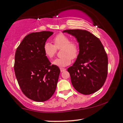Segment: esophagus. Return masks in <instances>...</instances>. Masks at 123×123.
<instances>
[{
  "label": "esophagus",
  "mask_w": 123,
  "mask_h": 123,
  "mask_svg": "<svg viewBox=\"0 0 123 123\" xmlns=\"http://www.w3.org/2000/svg\"><path fill=\"white\" fill-rule=\"evenodd\" d=\"M66 70V68H60V71H61V72H64V71H65Z\"/></svg>",
  "instance_id": "1"
}]
</instances>
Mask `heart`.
I'll return each mask as SVG.
<instances>
[{
  "mask_svg": "<svg viewBox=\"0 0 123 123\" xmlns=\"http://www.w3.org/2000/svg\"><path fill=\"white\" fill-rule=\"evenodd\" d=\"M54 45L46 43L43 45V51L47 58L52 59L57 52V50L61 49L62 57L52 62L53 65L58 67H65L71 63L72 59L77 58L80 52V47L76 41L70 40L68 36L63 34H59L52 40Z\"/></svg>",
  "mask_w": 123,
  "mask_h": 123,
  "instance_id": "obj_1",
  "label": "heart"
}]
</instances>
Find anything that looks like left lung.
I'll list each match as a JSON object with an SVG mask.
<instances>
[{
	"label": "left lung",
	"mask_w": 123,
	"mask_h": 123,
	"mask_svg": "<svg viewBox=\"0 0 123 123\" xmlns=\"http://www.w3.org/2000/svg\"><path fill=\"white\" fill-rule=\"evenodd\" d=\"M79 43L80 52L76 61L67 69L77 91L88 95L98 91L108 74V56L101 41L90 32L81 29L66 30Z\"/></svg>",
	"instance_id": "left-lung-1"
}]
</instances>
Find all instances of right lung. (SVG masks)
Masks as SVG:
<instances>
[{
  "instance_id": "obj_1",
  "label": "right lung",
  "mask_w": 123,
  "mask_h": 123,
  "mask_svg": "<svg viewBox=\"0 0 123 123\" xmlns=\"http://www.w3.org/2000/svg\"><path fill=\"white\" fill-rule=\"evenodd\" d=\"M54 34L48 31L32 32L25 36L16 50L14 71L21 91L36 102L49 99L55 92L60 69L51 63L43 47Z\"/></svg>"
}]
</instances>
